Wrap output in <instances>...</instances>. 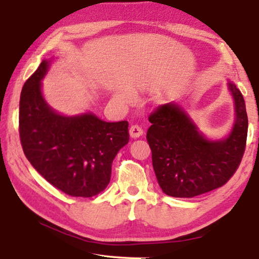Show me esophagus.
I'll list each match as a JSON object with an SVG mask.
<instances>
[{
    "label": "esophagus",
    "instance_id": "esophagus-1",
    "mask_svg": "<svg viewBox=\"0 0 259 259\" xmlns=\"http://www.w3.org/2000/svg\"><path fill=\"white\" fill-rule=\"evenodd\" d=\"M143 134V130L139 125H132L130 128V135L131 138L138 139Z\"/></svg>",
    "mask_w": 259,
    "mask_h": 259
}]
</instances>
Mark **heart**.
<instances>
[{
	"instance_id": "1",
	"label": "heart",
	"mask_w": 259,
	"mask_h": 259,
	"mask_svg": "<svg viewBox=\"0 0 259 259\" xmlns=\"http://www.w3.org/2000/svg\"><path fill=\"white\" fill-rule=\"evenodd\" d=\"M122 99H124V100H125V99H126V96H124V97H122Z\"/></svg>"
}]
</instances>
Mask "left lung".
Segmentation results:
<instances>
[{"mask_svg": "<svg viewBox=\"0 0 259 259\" xmlns=\"http://www.w3.org/2000/svg\"><path fill=\"white\" fill-rule=\"evenodd\" d=\"M234 99L235 121L226 139L205 138L184 109L176 103L158 107L149 116L147 141L152 166L163 192L173 197H194L226 184L243 157L248 116L241 92L228 82Z\"/></svg>", "mask_w": 259, "mask_h": 259, "instance_id": "obj_1", "label": "left lung"}]
</instances>
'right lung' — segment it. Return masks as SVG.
Here are the masks:
<instances>
[{
  "label": "right lung",
  "instance_id": "add662e5",
  "mask_svg": "<svg viewBox=\"0 0 259 259\" xmlns=\"http://www.w3.org/2000/svg\"><path fill=\"white\" fill-rule=\"evenodd\" d=\"M50 61L41 62L24 83L19 101V137L24 154L54 187L74 197L107 188L111 165L128 143V122H107L91 112L66 117L47 104L41 80Z\"/></svg>",
  "mask_w": 259,
  "mask_h": 259
}]
</instances>
